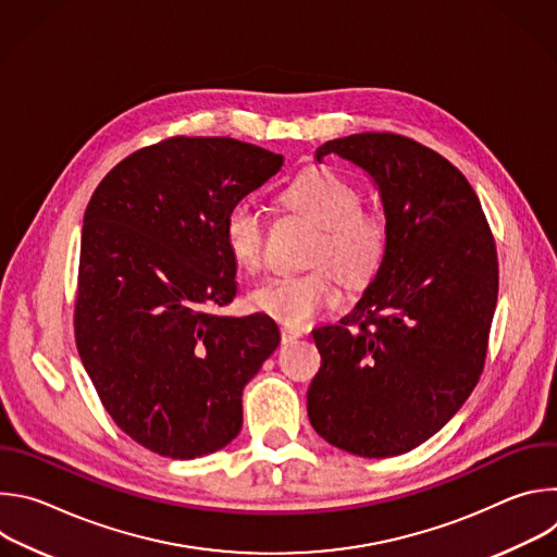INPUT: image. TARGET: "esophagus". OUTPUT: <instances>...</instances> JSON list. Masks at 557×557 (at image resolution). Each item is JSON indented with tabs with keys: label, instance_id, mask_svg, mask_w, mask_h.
I'll return each mask as SVG.
<instances>
[{
	"label": "esophagus",
	"instance_id": "34e87169",
	"mask_svg": "<svg viewBox=\"0 0 557 557\" xmlns=\"http://www.w3.org/2000/svg\"><path fill=\"white\" fill-rule=\"evenodd\" d=\"M280 337H282V344H290L295 339L301 337V331H295V329H282L280 331Z\"/></svg>",
	"mask_w": 557,
	"mask_h": 557
}]
</instances>
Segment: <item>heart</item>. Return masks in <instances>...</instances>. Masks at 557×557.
<instances>
[{
  "mask_svg": "<svg viewBox=\"0 0 557 557\" xmlns=\"http://www.w3.org/2000/svg\"><path fill=\"white\" fill-rule=\"evenodd\" d=\"M280 200L320 226L310 247V264L333 267L348 284H363L376 273L387 251V222L381 211L359 205L355 185L326 168H310L282 189ZM222 231L233 260L256 271L264 249L262 211L249 200L235 202L224 215ZM329 267L262 282L249 295L251 306L286 326H304L339 299V286Z\"/></svg>",
  "mask_w": 557,
  "mask_h": 557,
  "instance_id": "1",
  "label": "heart"
}]
</instances>
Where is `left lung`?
Masks as SVG:
<instances>
[{
  "label": "left lung",
  "instance_id": "8db88e82",
  "mask_svg": "<svg viewBox=\"0 0 557 557\" xmlns=\"http://www.w3.org/2000/svg\"><path fill=\"white\" fill-rule=\"evenodd\" d=\"M376 185L387 251L357 306L312 331L322 368L308 419L363 458L406 454L434 436L479 383L498 301V256L481 200L434 149L389 132L324 143Z\"/></svg>",
  "mask_w": 557,
  "mask_h": 557
}]
</instances>
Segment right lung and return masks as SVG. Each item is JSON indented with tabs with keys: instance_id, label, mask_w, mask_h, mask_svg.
Returning a JSON list of instances; mask_svg holds the SVG:
<instances>
[{
	"instance_id": "obj_1",
	"label": "right lung",
	"mask_w": 557,
	"mask_h": 557,
	"mask_svg": "<svg viewBox=\"0 0 557 557\" xmlns=\"http://www.w3.org/2000/svg\"><path fill=\"white\" fill-rule=\"evenodd\" d=\"M284 156L174 136L121 161L84 215L74 337L99 399L138 445L198 458L243 428V389L280 344L264 312L215 314L235 293L224 215Z\"/></svg>"
}]
</instances>
